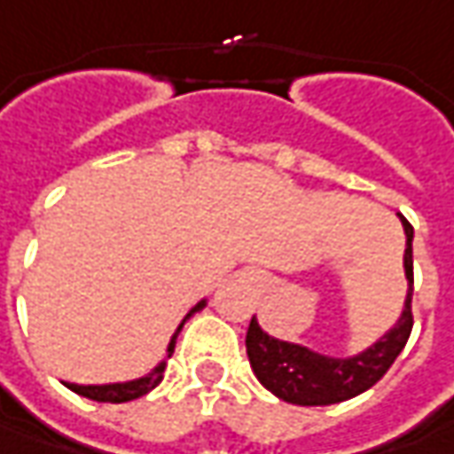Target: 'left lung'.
Instances as JSON below:
<instances>
[{
  "mask_svg": "<svg viewBox=\"0 0 454 454\" xmlns=\"http://www.w3.org/2000/svg\"><path fill=\"white\" fill-rule=\"evenodd\" d=\"M406 233L404 269L409 279L404 312L399 323L386 333L381 340L365 348L364 353L353 358H333L315 353L305 345L286 343L264 333L256 317H251L247 333L248 364L254 368L256 379L274 396L286 404L300 406H327L353 399L364 394L365 388L381 381L391 364L404 350L411 335L414 315H411V292H414V262H411V239L414 228L402 218Z\"/></svg>",
  "mask_w": 454,
  "mask_h": 454,
  "instance_id": "left-lung-1",
  "label": "left lung"
}]
</instances>
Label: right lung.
<instances>
[{
    "instance_id": "obj_1",
    "label": "right lung",
    "mask_w": 454,
    "mask_h": 454,
    "mask_svg": "<svg viewBox=\"0 0 454 454\" xmlns=\"http://www.w3.org/2000/svg\"><path fill=\"white\" fill-rule=\"evenodd\" d=\"M206 307V300H200L198 305L192 307L188 312V317H192L198 309H203ZM188 317L180 323L177 327V333L183 330V325L188 323ZM177 333L172 335V340L168 345V353L172 356V350H175V340H177ZM162 376H165V364H160L152 373L147 376H142V379H134V381H127V384H104V386H78V384H66L70 391H75V394H81V396H86V399H93V402H111V404H124V402H131V399H139V396H145L149 394L154 386L162 381Z\"/></svg>"
}]
</instances>
